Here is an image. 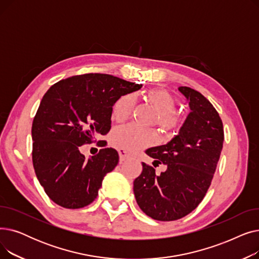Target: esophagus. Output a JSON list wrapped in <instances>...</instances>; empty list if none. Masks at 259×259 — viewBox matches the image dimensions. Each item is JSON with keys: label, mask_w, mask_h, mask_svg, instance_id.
<instances>
[{"label": "esophagus", "mask_w": 259, "mask_h": 259, "mask_svg": "<svg viewBox=\"0 0 259 259\" xmlns=\"http://www.w3.org/2000/svg\"><path fill=\"white\" fill-rule=\"evenodd\" d=\"M118 155H119V160L124 161L129 157V152L124 150V149H118Z\"/></svg>", "instance_id": "obj_1"}]
</instances>
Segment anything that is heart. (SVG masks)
<instances>
[{"label": "heart", "mask_w": 259, "mask_h": 259, "mask_svg": "<svg viewBox=\"0 0 259 259\" xmlns=\"http://www.w3.org/2000/svg\"><path fill=\"white\" fill-rule=\"evenodd\" d=\"M145 101L156 111V125L164 130L178 129L183 122L182 116L175 112L176 102L173 95L164 89H150L144 94ZM134 98L131 94L120 97L113 106V118L117 121L126 120L134 108ZM156 142V134L135 125H125L115 128L111 133V143L116 148L127 151H137L142 148L152 146Z\"/></svg>", "instance_id": "heart-1"}]
</instances>
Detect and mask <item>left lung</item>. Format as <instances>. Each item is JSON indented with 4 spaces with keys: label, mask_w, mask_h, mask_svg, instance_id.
<instances>
[{
    "label": "left lung",
    "mask_w": 259,
    "mask_h": 259,
    "mask_svg": "<svg viewBox=\"0 0 259 259\" xmlns=\"http://www.w3.org/2000/svg\"><path fill=\"white\" fill-rule=\"evenodd\" d=\"M179 90L189 101L188 114L180 132L166 145L146 150L153 166L143 162V171L133 183L142 211L151 219L171 222L191 213L205 197L211 185L224 144L223 121L213 105L190 87Z\"/></svg>",
    "instance_id": "left-lung-1"
}]
</instances>
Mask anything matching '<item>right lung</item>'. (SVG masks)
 Listing matches in <instances>:
<instances>
[{
    "mask_svg": "<svg viewBox=\"0 0 259 259\" xmlns=\"http://www.w3.org/2000/svg\"><path fill=\"white\" fill-rule=\"evenodd\" d=\"M142 88L119 77L86 73L62 79L45 93L32 122V162L49 198L66 209L84 208L97 198L105 175L118 162V153L105 148L86 158L83 145L111 128L112 106Z\"/></svg>",
    "mask_w": 259,
    "mask_h": 259,
    "instance_id": "1",
    "label": "right lung"
}]
</instances>
